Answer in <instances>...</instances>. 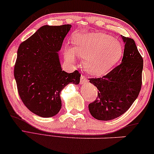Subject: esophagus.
Masks as SVG:
<instances>
[{"label":"esophagus","mask_w":154,"mask_h":154,"mask_svg":"<svg viewBox=\"0 0 154 154\" xmlns=\"http://www.w3.org/2000/svg\"><path fill=\"white\" fill-rule=\"evenodd\" d=\"M88 82V80L87 79V78L84 76V75H82L81 77V80H80V83H81V84H85V83H87Z\"/></svg>","instance_id":"1"}]
</instances>
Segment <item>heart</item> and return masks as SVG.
Instances as JSON below:
<instances>
[{"mask_svg":"<svg viewBox=\"0 0 154 154\" xmlns=\"http://www.w3.org/2000/svg\"><path fill=\"white\" fill-rule=\"evenodd\" d=\"M74 47L65 46L64 57L67 61L73 63L76 57L84 59L88 72L100 75L116 64L122 55L120 42L101 32L77 33L73 37Z\"/></svg>","mask_w":154,"mask_h":154,"instance_id":"1","label":"heart"}]
</instances>
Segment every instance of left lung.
Here are the masks:
<instances>
[{"label": "left lung", "mask_w": 154, "mask_h": 154, "mask_svg": "<svg viewBox=\"0 0 154 154\" xmlns=\"http://www.w3.org/2000/svg\"><path fill=\"white\" fill-rule=\"evenodd\" d=\"M122 37L125 42L122 63L103 77L90 79L98 93L88 109L92 116L98 120L108 121L121 116L131 106L141 91L143 58L133 39Z\"/></svg>", "instance_id": "left-lung-1"}]
</instances>
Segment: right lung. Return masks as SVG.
I'll return each instance as SVG.
<instances>
[{
    "instance_id": "right-lung-1",
    "label": "right lung",
    "mask_w": 154,
    "mask_h": 154,
    "mask_svg": "<svg viewBox=\"0 0 154 154\" xmlns=\"http://www.w3.org/2000/svg\"><path fill=\"white\" fill-rule=\"evenodd\" d=\"M71 25H45L20 45L14 76L24 105L35 115L51 117L61 107V91L69 83L77 85L79 71H62L59 58Z\"/></svg>"
}]
</instances>
